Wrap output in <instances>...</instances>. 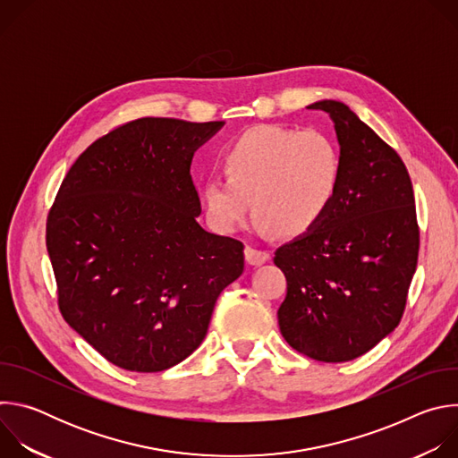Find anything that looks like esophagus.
Masks as SVG:
<instances>
[{
	"instance_id": "esophagus-1",
	"label": "esophagus",
	"mask_w": 458,
	"mask_h": 458,
	"mask_svg": "<svg viewBox=\"0 0 458 458\" xmlns=\"http://www.w3.org/2000/svg\"><path fill=\"white\" fill-rule=\"evenodd\" d=\"M244 257H246V263H248V265H251V267H260V265H265L267 260L270 259V253H268V251H263V250L251 248V246H246Z\"/></svg>"
}]
</instances>
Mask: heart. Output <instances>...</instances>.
<instances>
[{
	"label": "heart",
	"instance_id": "b5f03b06",
	"mask_svg": "<svg viewBox=\"0 0 458 458\" xmlns=\"http://www.w3.org/2000/svg\"><path fill=\"white\" fill-rule=\"evenodd\" d=\"M226 177L212 175L203 186L210 225L237 232L253 203L259 226L304 233L328 214L341 182L335 143L318 130L259 124L241 134L223 154Z\"/></svg>",
	"mask_w": 458,
	"mask_h": 458
}]
</instances>
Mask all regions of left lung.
Masks as SVG:
<instances>
[{
  "mask_svg": "<svg viewBox=\"0 0 458 458\" xmlns=\"http://www.w3.org/2000/svg\"><path fill=\"white\" fill-rule=\"evenodd\" d=\"M341 147L339 190L322 221L277 248L286 343L322 362L353 360L394 332L417 268L419 225L399 154L344 103L322 99Z\"/></svg>",
  "mask_w": 458,
  "mask_h": 458,
  "instance_id": "1",
  "label": "left lung"
}]
</instances>
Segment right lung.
I'll use <instances>...</instances> for the list:
<instances>
[{
    "instance_id": "obj_1",
    "label": "right lung",
    "mask_w": 458,
    "mask_h": 458,
    "mask_svg": "<svg viewBox=\"0 0 458 458\" xmlns=\"http://www.w3.org/2000/svg\"><path fill=\"white\" fill-rule=\"evenodd\" d=\"M225 121H130L71 166L47 219L59 310L112 364L168 369L203 343L241 241L207 232L190 166Z\"/></svg>"
}]
</instances>
